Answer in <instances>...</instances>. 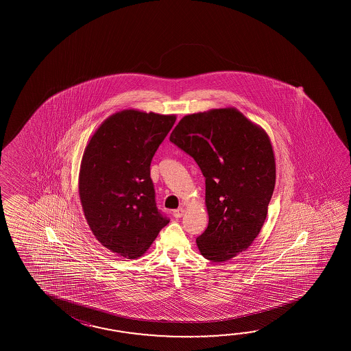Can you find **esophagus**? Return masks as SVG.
<instances>
[{
  "label": "esophagus",
  "mask_w": 351,
  "mask_h": 351,
  "mask_svg": "<svg viewBox=\"0 0 351 351\" xmlns=\"http://www.w3.org/2000/svg\"><path fill=\"white\" fill-rule=\"evenodd\" d=\"M184 215V209L178 208L176 209V210H173V216L176 217V218H180V217Z\"/></svg>",
  "instance_id": "1"
}]
</instances>
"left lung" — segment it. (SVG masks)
Here are the masks:
<instances>
[{
    "mask_svg": "<svg viewBox=\"0 0 351 351\" xmlns=\"http://www.w3.org/2000/svg\"><path fill=\"white\" fill-rule=\"evenodd\" d=\"M169 141L193 158L206 178L208 227L197 237L212 262L231 260L258 236L276 182L269 135L234 108L182 118Z\"/></svg>",
    "mask_w": 351,
    "mask_h": 351,
    "instance_id": "left-lung-1",
    "label": "left lung"
}]
</instances>
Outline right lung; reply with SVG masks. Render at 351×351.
I'll return each instance as SVG.
<instances>
[{
  "instance_id": "right-lung-1",
  "label": "right lung",
  "mask_w": 351,
  "mask_h": 351,
  "mask_svg": "<svg viewBox=\"0 0 351 351\" xmlns=\"http://www.w3.org/2000/svg\"><path fill=\"white\" fill-rule=\"evenodd\" d=\"M176 115L134 109L112 114L84 150L79 194L97 241L125 258L141 257L169 218L157 208L150 163Z\"/></svg>"
}]
</instances>
